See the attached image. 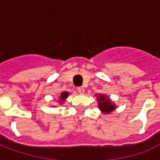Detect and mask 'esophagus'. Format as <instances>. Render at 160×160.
I'll list each match as a JSON object with an SVG mask.
<instances>
[{"mask_svg":"<svg viewBox=\"0 0 160 160\" xmlns=\"http://www.w3.org/2000/svg\"><path fill=\"white\" fill-rule=\"evenodd\" d=\"M77 91H78V92L80 94H83L85 92V89H84L83 87H78Z\"/></svg>","mask_w":160,"mask_h":160,"instance_id":"esophagus-1","label":"esophagus"}]
</instances>
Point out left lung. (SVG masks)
Instances as JSON below:
<instances>
[{"mask_svg":"<svg viewBox=\"0 0 160 160\" xmlns=\"http://www.w3.org/2000/svg\"><path fill=\"white\" fill-rule=\"evenodd\" d=\"M97 96L98 106L100 111L104 114H110L116 110V104L111 100L107 95L103 93L96 94Z\"/></svg>","mask_w":160,"mask_h":160,"instance_id":"8db88e82","label":"left lung"}]
</instances>
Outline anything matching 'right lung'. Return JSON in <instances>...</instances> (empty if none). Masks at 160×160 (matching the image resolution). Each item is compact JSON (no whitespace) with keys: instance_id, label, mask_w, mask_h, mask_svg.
I'll return each instance as SVG.
<instances>
[{"instance_id":"add662e5","label":"right lung","mask_w":160,"mask_h":160,"mask_svg":"<svg viewBox=\"0 0 160 160\" xmlns=\"http://www.w3.org/2000/svg\"><path fill=\"white\" fill-rule=\"evenodd\" d=\"M68 95H69L68 92H61V94H59V96H58L57 103L59 104H62L63 102L66 101L67 98L68 97Z\"/></svg>"}]
</instances>
